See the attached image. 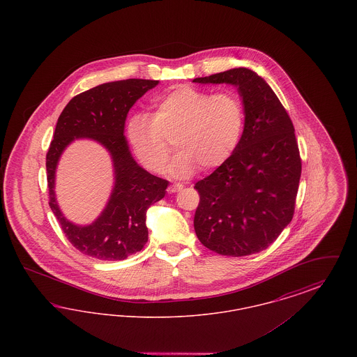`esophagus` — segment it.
<instances>
[{
    "label": "esophagus",
    "mask_w": 357,
    "mask_h": 357,
    "mask_svg": "<svg viewBox=\"0 0 357 357\" xmlns=\"http://www.w3.org/2000/svg\"><path fill=\"white\" fill-rule=\"evenodd\" d=\"M183 188V185H181V183H172L169 186V192H178V191H181Z\"/></svg>",
    "instance_id": "1"
}]
</instances>
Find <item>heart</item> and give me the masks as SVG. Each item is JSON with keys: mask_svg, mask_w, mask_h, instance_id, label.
I'll return each instance as SVG.
<instances>
[{"mask_svg": "<svg viewBox=\"0 0 357 357\" xmlns=\"http://www.w3.org/2000/svg\"><path fill=\"white\" fill-rule=\"evenodd\" d=\"M245 127V107L236 92L211 93L179 85L155 98L150 115L136 114L127 127L140 163L153 172L165 169L170 142L179 150L170 171L190 176L198 166L214 170L233 155Z\"/></svg>", "mask_w": 357, "mask_h": 357, "instance_id": "obj_1", "label": "heart"}]
</instances>
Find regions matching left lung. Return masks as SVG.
Instances as JSON below:
<instances>
[{
	"label": "left lung",
	"instance_id": "obj_1",
	"mask_svg": "<svg viewBox=\"0 0 357 357\" xmlns=\"http://www.w3.org/2000/svg\"><path fill=\"white\" fill-rule=\"evenodd\" d=\"M192 82L236 85L245 107L236 151L194 186L199 192L197 237L222 255L265 250L294 214L301 158L293 123L272 88L252 69H229Z\"/></svg>",
	"mask_w": 357,
	"mask_h": 357
}]
</instances>
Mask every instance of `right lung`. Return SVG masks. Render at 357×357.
Segmentation results:
<instances>
[{
  "label": "right lung",
  "mask_w": 357,
  "mask_h": 357,
  "mask_svg": "<svg viewBox=\"0 0 357 357\" xmlns=\"http://www.w3.org/2000/svg\"><path fill=\"white\" fill-rule=\"evenodd\" d=\"M158 80L127 79L91 88L70 99L59 116L47 153L50 206L69 242L83 255L102 261H120L143 249L149 239L146 213L160 201L169 181L142 169L130 153L124 124L131 107ZM92 138L110 153L116 183L98 220L80 227L61 213L54 195V176L62 151L75 138Z\"/></svg>",
  "instance_id": "right-lung-1"
}]
</instances>
